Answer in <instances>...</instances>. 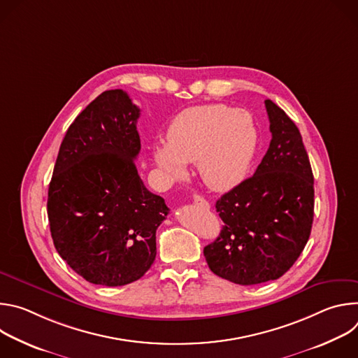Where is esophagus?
Segmentation results:
<instances>
[{
	"label": "esophagus",
	"instance_id": "obj_1",
	"mask_svg": "<svg viewBox=\"0 0 358 358\" xmlns=\"http://www.w3.org/2000/svg\"><path fill=\"white\" fill-rule=\"evenodd\" d=\"M194 203H195V206L203 208V210H208L210 208V202L203 196H201V195H194Z\"/></svg>",
	"mask_w": 358,
	"mask_h": 358
}]
</instances>
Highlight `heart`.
<instances>
[{
    "label": "heart",
    "mask_w": 358,
    "mask_h": 358,
    "mask_svg": "<svg viewBox=\"0 0 358 358\" xmlns=\"http://www.w3.org/2000/svg\"><path fill=\"white\" fill-rule=\"evenodd\" d=\"M259 144L253 116L224 103L191 106L170 122L166 144L152 145V160L169 178H181L196 163L202 182L228 191L246 177Z\"/></svg>",
    "instance_id": "obj_1"
}]
</instances>
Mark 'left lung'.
Wrapping results in <instances>:
<instances>
[{"label": "left lung", "mask_w": 358, "mask_h": 358, "mask_svg": "<svg viewBox=\"0 0 358 358\" xmlns=\"http://www.w3.org/2000/svg\"><path fill=\"white\" fill-rule=\"evenodd\" d=\"M272 140L257 171L215 203L224 221L203 248L210 269L236 285L279 279L309 241L315 215L313 173L293 120L265 100Z\"/></svg>", "instance_id": "obj_1"}]
</instances>
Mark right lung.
<instances>
[{
    "instance_id": "add662e5",
    "label": "right lung",
    "mask_w": 358,
    "mask_h": 358,
    "mask_svg": "<svg viewBox=\"0 0 358 358\" xmlns=\"http://www.w3.org/2000/svg\"><path fill=\"white\" fill-rule=\"evenodd\" d=\"M140 109L122 89L106 90L69 126L48 189V220L61 258L83 279L123 286L156 259L164 198L143 184Z\"/></svg>"
}]
</instances>
